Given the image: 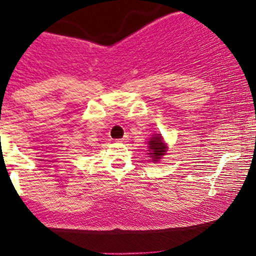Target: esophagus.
<instances>
[{
    "label": "esophagus",
    "mask_w": 256,
    "mask_h": 256,
    "mask_svg": "<svg viewBox=\"0 0 256 256\" xmlns=\"http://www.w3.org/2000/svg\"><path fill=\"white\" fill-rule=\"evenodd\" d=\"M116 142H118V144L128 142V136H125V138H118V140H116Z\"/></svg>",
    "instance_id": "esophagus-1"
}]
</instances>
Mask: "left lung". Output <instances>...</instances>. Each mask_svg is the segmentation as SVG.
I'll return each instance as SVG.
<instances>
[{"label":"left lung","mask_w":256,"mask_h":256,"mask_svg":"<svg viewBox=\"0 0 256 256\" xmlns=\"http://www.w3.org/2000/svg\"><path fill=\"white\" fill-rule=\"evenodd\" d=\"M148 151L151 152V157H152V161H158L160 158H161L162 156H164V154H166L167 151V147L166 144L162 142V138L161 135H157L154 136V138H152L151 140H150L148 142Z\"/></svg>","instance_id":"obj_1"}]
</instances>
